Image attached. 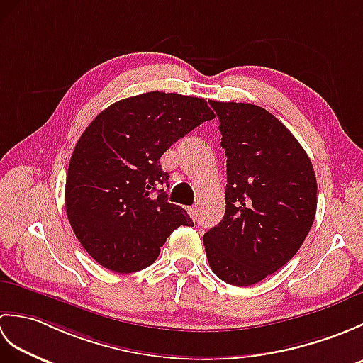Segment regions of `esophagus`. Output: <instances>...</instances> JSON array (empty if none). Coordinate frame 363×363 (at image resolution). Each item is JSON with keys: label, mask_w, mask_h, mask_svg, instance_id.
<instances>
[{"label": "esophagus", "mask_w": 363, "mask_h": 363, "mask_svg": "<svg viewBox=\"0 0 363 363\" xmlns=\"http://www.w3.org/2000/svg\"><path fill=\"white\" fill-rule=\"evenodd\" d=\"M187 211H189V213H190V217H191V218H194V220H196V218H198V207H195V206H194V207H189Z\"/></svg>", "instance_id": "esophagus-1"}]
</instances>
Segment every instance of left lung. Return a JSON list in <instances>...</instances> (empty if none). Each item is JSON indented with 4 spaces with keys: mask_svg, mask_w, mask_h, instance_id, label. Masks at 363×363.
Wrapping results in <instances>:
<instances>
[{
    "mask_svg": "<svg viewBox=\"0 0 363 363\" xmlns=\"http://www.w3.org/2000/svg\"><path fill=\"white\" fill-rule=\"evenodd\" d=\"M226 152V212L203 243L212 272L246 287L295 256L313 225L317 177L303 146L273 113L209 101Z\"/></svg>",
    "mask_w": 363,
    "mask_h": 363,
    "instance_id": "left-lung-1",
    "label": "left lung"
}]
</instances>
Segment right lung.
<instances>
[{
	"instance_id": "1",
	"label": "right lung",
	"mask_w": 363,
	"mask_h": 363,
	"mask_svg": "<svg viewBox=\"0 0 363 363\" xmlns=\"http://www.w3.org/2000/svg\"><path fill=\"white\" fill-rule=\"evenodd\" d=\"M215 118L206 99L148 91L113 103L79 137L68 165L67 217L99 265L134 273L157 259L179 226H194L168 203L159 159L201 123ZM168 187V184H167Z\"/></svg>"
}]
</instances>
